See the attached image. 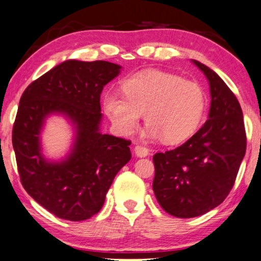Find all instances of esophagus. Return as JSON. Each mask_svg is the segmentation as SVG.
Masks as SVG:
<instances>
[{
  "label": "esophagus",
  "instance_id": "esophagus-1",
  "mask_svg": "<svg viewBox=\"0 0 261 261\" xmlns=\"http://www.w3.org/2000/svg\"><path fill=\"white\" fill-rule=\"evenodd\" d=\"M135 153H136V155H139V157H147L149 154V149L147 147H143V146L141 145H137L136 147H135Z\"/></svg>",
  "mask_w": 261,
  "mask_h": 261
}]
</instances>
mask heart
<instances>
[{"label": "heart", "instance_id": "1", "mask_svg": "<svg viewBox=\"0 0 261 261\" xmlns=\"http://www.w3.org/2000/svg\"><path fill=\"white\" fill-rule=\"evenodd\" d=\"M122 95L107 94L104 110L119 131L131 135L139 127L141 114L148 125L147 136L178 143L195 134L207 107L200 83L163 71H147L122 83Z\"/></svg>", "mask_w": 261, "mask_h": 261}]
</instances>
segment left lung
Returning <instances> with one entry per match:
<instances>
[{"mask_svg": "<svg viewBox=\"0 0 261 261\" xmlns=\"http://www.w3.org/2000/svg\"><path fill=\"white\" fill-rule=\"evenodd\" d=\"M194 62L210 82L208 120L179 147L153 155L155 199L179 218L201 216L228 196L247 149L243 113L234 93L211 68Z\"/></svg>", "mask_w": 261, "mask_h": 261, "instance_id": "8db88e82", "label": "left lung"}]
</instances>
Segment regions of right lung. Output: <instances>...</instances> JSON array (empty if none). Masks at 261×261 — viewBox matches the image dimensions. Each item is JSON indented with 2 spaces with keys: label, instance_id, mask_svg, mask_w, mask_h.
Returning a JSON list of instances; mask_svg holds the SVG:
<instances>
[{
  "label": "right lung",
  "instance_id": "right-lung-1",
  "mask_svg": "<svg viewBox=\"0 0 261 261\" xmlns=\"http://www.w3.org/2000/svg\"><path fill=\"white\" fill-rule=\"evenodd\" d=\"M120 66L67 60L25 88L12 131L20 182L62 220L85 221L100 211L116 173L130 161V140L99 133L100 93ZM64 112L77 128L73 153L61 164L42 158L38 134L50 112Z\"/></svg>",
  "mask_w": 261,
  "mask_h": 261
}]
</instances>
